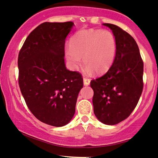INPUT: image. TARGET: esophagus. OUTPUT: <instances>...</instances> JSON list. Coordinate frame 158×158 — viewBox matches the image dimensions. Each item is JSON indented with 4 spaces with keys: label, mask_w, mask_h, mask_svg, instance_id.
Here are the masks:
<instances>
[{
    "label": "esophagus",
    "mask_w": 158,
    "mask_h": 158,
    "mask_svg": "<svg viewBox=\"0 0 158 158\" xmlns=\"http://www.w3.org/2000/svg\"><path fill=\"white\" fill-rule=\"evenodd\" d=\"M90 82H91L90 79L86 78V77H83V85H85V86L90 84Z\"/></svg>",
    "instance_id": "obj_1"
}]
</instances>
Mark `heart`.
<instances>
[{"label": "heart", "mask_w": 158, "mask_h": 158, "mask_svg": "<svg viewBox=\"0 0 158 158\" xmlns=\"http://www.w3.org/2000/svg\"><path fill=\"white\" fill-rule=\"evenodd\" d=\"M64 55L72 70H77L81 58L87 74H103L114 63L117 50L116 37L109 31L83 29L72 36Z\"/></svg>", "instance_id": "b5f03b06"}]
</instances>
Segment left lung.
Returning a JSON list of instances; mask_svg holds the SVG:
<instances>
[{
	"instance_id": "obj_1",
	"label": "left lung",
	"mask_w": 158,
	"mask_h": 158,
	"mask_svg": "<svg viewBox=\"0 0 158 158\" xmlns=\"http://www.w3.org/2000/svg\"><path fill=\"white\" fill-rule=\"evenodd\" d=\"M112 31L117 43L108 71L91 81L94 113L100 122L114 125L125 119L137 106L143 91V63L135 40L122 28L103 23Z\"/></svg>"
}]
</instances>
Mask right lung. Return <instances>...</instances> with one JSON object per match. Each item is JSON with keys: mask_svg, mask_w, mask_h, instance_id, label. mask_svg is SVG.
<instances>
[{"mask_svg": "<svg viewBox=\"0 0 158 158\" xmlns=\"http://www.w3.org/2000/svg\"><path fill=\"white\" fill-rule=\"evenodd\" d=\"M73 22L43 23L28 35L18 56L19 85L27 106L43 123L67 124L75 112L83 83L67 69L64 45Z\"/></svg>", "mask_w": 158, "mask_h": 158, "instance_id": "add662e5", "label": "right lung"}]
</instances>
